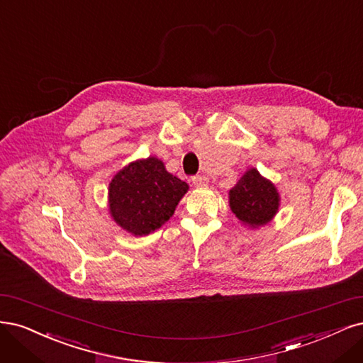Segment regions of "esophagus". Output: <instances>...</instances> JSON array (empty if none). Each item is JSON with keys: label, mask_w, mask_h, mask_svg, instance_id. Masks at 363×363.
I'll return each instance as SVG.
<instances>
[{"label": "esophagus", "mask_w": 363, "mask_h": 363, "mask_svg": "<svg viewBox=\"0 0 363 363\" xmlns=\"http://www.w3.org/2000/svg\"><path fill=\"white\" fill-rule=\"evenodd\" d=\"M193 184L196 186H206L209 184V179L206 177H202V174H201V177H194L193 178Z\"/></svg>", "instance_id": "1"}]
</instances>
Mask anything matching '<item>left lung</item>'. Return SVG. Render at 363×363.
Masks as SVG:
<instances>
[{"mask_svg":"<svg viewBox=\"0 0 363 363\" xmlns=\"http://www.w3.org/2000/svg\"><path fill=\"white\" fill-rule=\"evenodd\" d=\"M229 206L241 225L259 229L279 213L280 194L270 179L250 167L229 190Z\"/></svg>","mask_w":363,"mask_h":363,"instance_id":"1","label":"left lung"}]
</instances>
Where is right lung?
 Instances as JSON below:
<instances>
[{"mask_svg": "<svg viewBox=\"0 0 363 363\" xmlns=\"http://www.w3.org/2000/svg\"><path fill=\"white\" fill-rule=\"evenodd\" d=\"M189 189V184L167 172L160 158H140L110 181L108 213L123 230L145 237L170 220Z\"/></svg>", "mask_w": 363, "mask_h": 363, "instance_id": "right-lung-1", "label": "right lung"}]
</instances>
